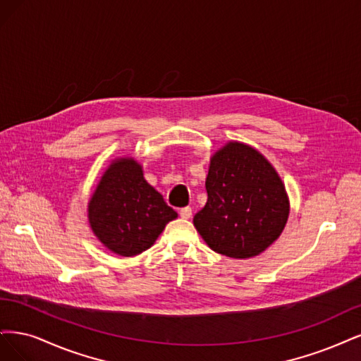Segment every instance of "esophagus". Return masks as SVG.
<instances>
[{"mask_svg":"<svg viewBox=\"0 0 361 361\" xmlns=\"http://www.w3.org/2000/svg\"><path fill=\"white\" fill-rule=\"evenodd\" d=\"M181 219H190L192 217V208L190 207H183L180 210Z\"/></svg>","mask_w":361,"mask_h":361,"instance_id":"34e87169","label":"esophagus"}]
</instances>
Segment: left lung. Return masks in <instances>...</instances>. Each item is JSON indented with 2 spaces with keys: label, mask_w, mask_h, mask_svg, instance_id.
I'll return each instance as SVG.
<instances>
[{
  "label": "left lung",
  "mask_w": 361,
  "mask_h": 361,
  "mask_svg": "<svg viewBox=\"0 0 361 361\" xmlns=\"http://www.w3.org/2000/svg\"><path fill=\"white\" fill-rule=\"evenodd\" d=\"M208 200L193 225L214 252L252 258L282 234L289 202L281 177L257 149L229 142L212 157Z\"/></svg>",
  "instance_id": "obj_1"
}]
</instances>
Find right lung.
I'll list each match as a JSON object with an SVG mask.
<instances>
[{"label":"right lung","mask_w":361,"mask_h":361,"mask_svg":"<svg viewBox=\"0 0 361 361\" xmlns=\"http://www.w3.org/2000/svg\"><path fill=\"white\" fill-rule=\"evenodd\" d=\"M177 217L133 159H118L103 173L88 204L92 232L109 250L135 257L153 246Z\"/></svg>","instance_id":"add662e5"}]
</instances>
